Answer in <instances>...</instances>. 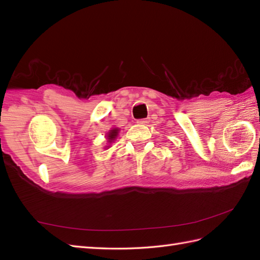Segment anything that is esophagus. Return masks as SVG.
Returning <instances> with one entry per match:
<instances>
[{"mask_svg":"<svg viewBox=\"0 0 260 260\" xmlns=\"http://www.w3.org/2000/svg\"><path fill=\"white\" fill-rule=\"evenodd\" d=\"M149 122V118H143V119H137V123L141 125H145Z\"/></svg>","mask_w":260,"mask_h":260,"instance_id":"34e87169","label":"esophagus"}]
</instances>
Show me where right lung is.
Segmentation results:
<instances>
[{
  "label": "right lung",
  "mask_w": 260,
  "mask_h": 260,
  "mask_svg": "<svg viewBox=\"0 0 260 260\" xmlns=\"http://www.w3.org/2000/svg\"><path fill=\"white\" fill-rule=\"evenodd\" d=\"M118 132H119V128H117V127H114V128H111L110 131H108V133L106 134V140L108 143V146H105V148L111 147V144L114 143V141L117 138Z\"/></svg>",
  "instance_id": "right-lung-1"
}]
</instances>
